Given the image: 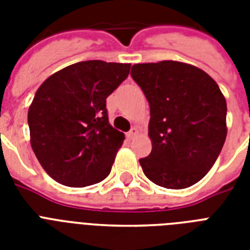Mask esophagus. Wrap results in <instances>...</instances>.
Returning a JSON list of instances; mask_svg holds the SVG:
<instances>
[{
	"label": "esophagus",
	"mask_w": 250,
	"mask_h": 250,
	"mask_svg": "<svg viewBox=\"0 0 250 250\" xmlns=\"http://www.w3.org/2000/svg\"><path fill=\"white\" fill-rule=\"evenodd\" d=\"M137 135H139V129H137L136 127H133V128L131 129L128 133H127V137H128L129 140H132V139H135Z\"/></svg>",
	"instance_id": "obj_1"
}]
</instances>
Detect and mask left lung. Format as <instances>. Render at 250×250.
Instances as JSON below:
<instances>
[{"mask_svg": "<svg viewBox=\"0 0 250 250\" xmlns=\"http://www.w3.org/2000/svg\"><path fill=\"white\" fill-rule=\"evenodd\" d=\"M131 76L150 107L152 152L139 160L145 176L168 189L193 186L225 144V96L204 70L178 61L133 64Z\"/></svg>", "mask_w": 250, "mask_h": 250, "instance_id": "left-lung-1", "label": "left lung"}]
</instances>
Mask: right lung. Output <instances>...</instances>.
I'll list each match as a JSON object with an SVG mask.
<instances>
[{
    "instance_id": "1",
    "label": "right lung",
    "mask_w": 250,
    "mask_h": 250,
    "mask_svg": "<svg viewBox=\"0 0 250 250\" xmlns=\"http://www.w3.org/2000/svg\"><path fill=\"white\" fill-rule=\"evenodd\" d=\"M129 68V63L84 61L39 86L28 109L31 146L56 182L80 188L110 174L125 133L109 123L106 98Z\"/></svg>"
}]
</instances>
